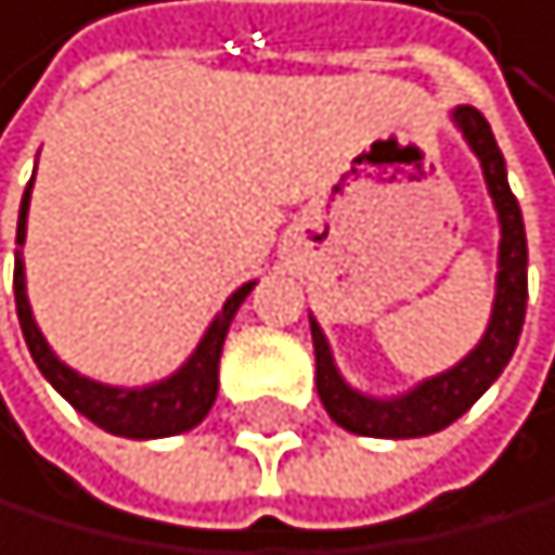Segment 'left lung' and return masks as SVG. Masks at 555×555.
<instances>
[{
    "instance_id": "1",
    "label": "left lung",
    "mask_w": 555,
    "mask_h": 555,
    "mask_svg": "<svg viewBox=\"0 0 555 555\" xmlns=\"http://www.w3.org/2000/svg\"><path fill=\"white\" fill-rule=\"evenodd\" d=\"M453 127L461 130L464 144L472 147L481 177H486L495 222H500V255H495V294L489 325L481 339L464 353L453 369L428 375L411 389L392 392V397H372V392L353 389L339 364L333 358V347L322 333L314 314L311 319V344H314V386H319L322 408L328 417L353 431V436L372 439H417L431 436V431L453 425L456 417L472 411V403L486 392L503 369L511 364L520 325H525V305H528V236L525 219H520V205L506 183V163L495 144L486 116L472 105H456Z\"/></svg>"
}]
</instances>
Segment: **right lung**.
Masks as SVG:
<instances>
[{
  "mask_svg": "<svg viewBox=\"0 0 555 555\" xmlns=\"http://www.w3.org/2000/svg\"><path fill=\"white\" fill-rule=\"evenodd\" d=\"M35 169H38V163H35ZM30 186H35V177H30L24 202H21L16 244L27 241ZM255 286H258V280L233 289L227 297V305H222L216 311V319L208 322L205 336L197 339L191 358H186L177 372H169L166 378H155V383H147V386H113V383H99V378L69 369L60 353L49 347V339H44V333L38 328L35 311H30V300H27L24 255H16V269H13L16 319H21L27 350H30V358H35L38 372L49 378L52 389L60 392L69 408L80 411L99 428L113 431V436H124V439H166V436H180V431H191L194 425L205 422V414L211 411L216 392H219V358H222V344H227L230 322Z\"/></svg>",
  "mask_w": 555,
  "mask_h": 555,
  "instance_id": "obj_1",
  "label": "right lung"
}]
</instances>
